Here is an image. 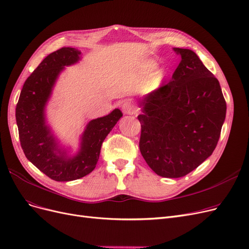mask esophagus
Returning <instances> with one entry per match:
<instances>
[{
	"mask_svg": "<svg viewBox=\"0 0 249 249\" xmlns=\"http://www.w3.org/2000/svg\"><path fill=\"white\" fill-rule=\"evenodd\" d=\"M122 111L127 115H135L137 113V107L130 102H125L122 105Z\"/></svg>",
	"mask_w": 249,
	"mask_h": 249,
	"instance_id": "1",
	"label": "esophagus"
}]
</instances>
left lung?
<instances>
[{"label": "left lung", "mask_w": 249, "mask_h": 249, "mask_svg": "<svg viewBox=\"0 0 249 249\" xmlns=\"http://www.w3.org/2000/svg\"><path fill=\"white\" fill-rule=\"evenodd\" d=\"M181 61L172 80L142 100L139 149L165 178L196 169L218 144L227 106L218 79L196 53L174 48Z\"/></svg>", "instance_id": "8db88e82"}]
</instances>
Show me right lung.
I'll return each instance as SVG.
<instances>
[{"mask_svg":"<svg viewBox=\"0 0 249 249\" xmlns=\"http://www.w3.org/2000/svg\"><path fill=\"white\" fill-rule=\"evenodd\" d=\"M74 48H62L50 53L23 84L16 106V122L24 155L38 170L55 181H72L89 174L99 160L107 135L123 114L119 109L86 125L76 156L68 157L46 123L45 107L53 84L65 66L80 59Z\"/></svg>","mask_w":249,"mask_h":249,"instance_id":"right-lung-1","label":"right lung"}]
</instances>
